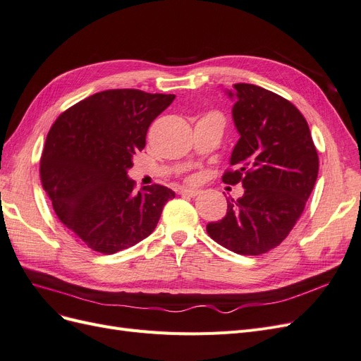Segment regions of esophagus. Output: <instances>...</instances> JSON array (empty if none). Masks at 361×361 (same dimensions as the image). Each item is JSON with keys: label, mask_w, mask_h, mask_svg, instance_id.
Masks as SVG:
<instances>
[{"label": "esophagus", "mask_w": 361, "mask_h": 361, "mask_svg": "<svg viewBox=\"0 0 361 361\" xmlns=\"http://www.w3.org/2000/svg\"><path fill=\"white\" fill-rule=\"evenodd\" d=\"M182 195H188V197H195V195H199L200 194V190H197V188H188V187H183V188H180V191H179Z\"/></svg>", "instance_id": "34e87169"}]
</instances>
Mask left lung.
<instances>
[{
  "label": "left lung",
  "instance_id": "left-lung-1",
  "mask_svg": "<svg viewBox=\"0 0 361 361\" xmlns=\"http://www.w3.org/2000/svg\"><path fill=\"white\" fill-rule=\"evenodd\" d=\"M239 134L223 182L243 183L227 200L223 220L206 226L215 243L238 255L259 256L286 239L318 178L319 159L302 114L285 97L253 84L226 90Z\"/></svg>",
  "mask_w": 361,
  "mask_h": 361
}]
</instances>
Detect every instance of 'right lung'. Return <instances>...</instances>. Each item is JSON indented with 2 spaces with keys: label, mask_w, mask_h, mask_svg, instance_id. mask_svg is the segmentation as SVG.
Instances as JSON below:
<instances>
[{
  "label": "right lung",
  "mask_w": 361,
  "mask_h": 361,
  "mask_svg": "<svg viewBox=\"0 0 361 361\" xmlns=\"http://www.w3.org/2000/svg\"><path fill=\"white\" fill-rule=\"evenodd\" d=\"M174 94L105 90L75 104L49 129L40 159L43 190L59 220L85 245L114 255L147 238L174 191H134L133 158Z\"/></svg>",
  "instance_id": "add662e5"
}]
</instances>
